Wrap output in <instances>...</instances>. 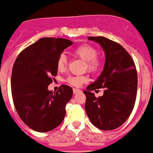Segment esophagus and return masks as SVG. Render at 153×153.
Segmentation results:
<instances>
[{
    "label": "esophagus",
    "mask_w": 153,
    "mask_h": 153,
    "mask_svg": "<svg viewBox=\"0 0 153 153\" xmlns=\"http://www.w3.org/2000/svg\"><path fill=\"white\" fill-rule=\"evenodd\" d=\"M80 90L79 89H78V88H73V92H74V94H77V93H79V92H80Z\"/></svg>",
    "instance_id": "esophagus-1"
}]
</instances>
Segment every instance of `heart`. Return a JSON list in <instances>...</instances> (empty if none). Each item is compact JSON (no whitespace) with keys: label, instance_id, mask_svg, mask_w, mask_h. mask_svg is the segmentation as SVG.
I'll return each mask as SVG.
<instances>
[{"label":"heart","instance_id":"b5f03b06","mask_svg":"<svg viewBox=\"0 0 153 153\" xmlns=\"http://www.w3.org/2000/svg\"><path fill=\"white\" fill-rule=\"evenodd\" d=\"M72 53L74 56H78L82 60L85 61V68L88 71L91 73H96L98 71L102 65V61L97 56L98 51L94 47L91 45L83 44L79 45L72 51ZM67 57L65 54L62 53L59 55L56 60V68L58 71H63L67 67ZM65 81L71 85L75 87H79L82 84L88 81V77L85 75H78V76H69L66 78Z\"/></svg>","mask_w":153,"mask_h":153}]
</instances>
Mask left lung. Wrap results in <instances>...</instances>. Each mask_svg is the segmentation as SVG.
I'll use <instances>...</instances> for the list:
<instances>
[{
  "mask_svg": "<svg viewBox=\"0 0 153 153\" xmlns=\"http://www.w3.org/2000/svg\"><path fill=\"white\" fill-rule=\"evenodd\" d=\"M105 53L103 71L83 91L85 111L91 123L102 130L122 126L131 114L136 99L138 76L133 58L118 42L104 37H89ZM102 88L103 96L96 97L92 91Z\"/></svg>",
  "mask_w": 153,
  "mask_h": 153,
  "instance_id": "8db88e82",
  "label": "left lung"
}]
</instances>
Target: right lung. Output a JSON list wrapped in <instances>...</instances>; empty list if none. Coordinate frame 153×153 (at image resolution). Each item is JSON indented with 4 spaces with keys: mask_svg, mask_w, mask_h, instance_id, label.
Wrapping results in <instances>:
<instances>
[{
    "mask_svg": "<svg viewBox=\"0 0 153 153\" xmlns=\"http://www.w3.org/2000/svg\"><path fill=\"white\" fill-rule=\"evenodd\" d=\"M72 43L66 39L42 37L23 49L14 63L11 77L14 105L21 120L35 131H51L65 118L73 90L62 85L52 92L48 87L57 74L58 56Z\"/></svg>",
    "mask_w": 153,
    "mask_h": 153,
    "instance_id": "add662e5",
    "label": "right lung"
}]
</instances>
